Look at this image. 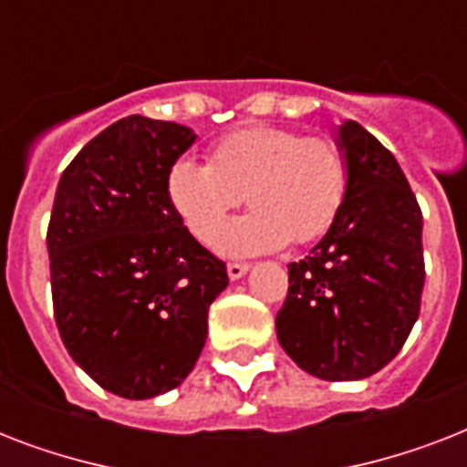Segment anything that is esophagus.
I'll use <instances>...</instances> for the list:
<instances>
[{
    "label": "esophagus",
    "instance_id": "esophagus-1",
    "mask_svg": "<svg viewBox=\"0 0 467 467\" xmlns=\"http://www.w3.org/2000/svg\"><path fill=\"white\" fill-rule=\"evenodd\" d=\"M249 271V264H227V276H230V281H240L244 274Z\"/></svg>",
    "mask_w": 467,
    "mask_h": 467
}]
</instances>
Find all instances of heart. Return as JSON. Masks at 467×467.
<instances>
[{"mask_svg": "<svg viewBox=\"0 0 467 467\" xmlns=\"http://www.w3.org/2000/svg\"><path fill=\"white\" fill-rule=\"evenodd\" d=\"M347 182V157L337 142L303 138L288 128L249 126L220 138L208 164L176 160L164 193L183 227L208 242L244 192L253 211L217 229L213 247L223 256H254L319 237L339 211Z\"/></svg>", "mask_w": 467, "mask_h": 467, "instance_id": "obj_1", "label": "heart"}]
</instances>
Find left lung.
Returning <instances> with one entry per match:
<instances>
[{"instance_id": "obj_1", "label": "left lung", "mask_w": 467, "mask_h": 467, "mask_svg": "<svg viewBox=\"0 0 467 467\" xmlns=\"http://www.w3.org/2000/svg\"><path fill=\"white\" fill-rule=\"evenodd\" d=\"M347 193L303 262L288 264L278 344L322 380H361L388 366L420 317L421 211L390 150L344 120Z\"/></svg>"}]
</instances>
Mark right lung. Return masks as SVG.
<instances>
[{
  "label": "right lung",
  "mask_w": 467,
  "mask_h": 467,
  "mask_svg": "<svg viewBox=\"0 0 467 467\" xmlns=\"http://www.w3.org/2000/svg\"><path fill=\"white\" fill-rule=\"evenodd\" d=\"M196 142L179 123L128 116L62 171L47 225L55 322L75 363L104 390L157 398L203 351L225 264L169 208V167Z\"/></svg>",
  "instance_id": "right-lung-1"
}]
</instances>
